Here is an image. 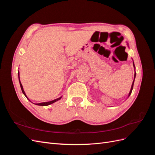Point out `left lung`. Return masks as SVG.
Listing matches in <instances>:
<instances>
[{"instance_id":"1","label":"left lung","mask_w":155,"mask_h":155,"mask_svg":"<svg viewBox=\"0 0 155 155\" xmlns=\"http://www.w3.org/2000/svg\"><path fill=\"white\" fill-rule=\"evenodd\" d=\"M133 66H134V68H135V66H134V62H133ZM135 77H136V72H135V73H134V80H133V84H132V87H131V88H130V92H129V96L130 95V94H131V92H132V91H133V85H134V79H135Z\"/></svg>"}]
</instances>
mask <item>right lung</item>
Wrapping results in <instances>:
<instances>
[{
	"label": "right lung",
	"mask_w": 155,
	"mask_h": 155,
	"mask_svg": "<svg viewBox=\"0 0 155 155\" xmlns=\"http://www.w3.org/2000/svg\"><path fill=\"white\" fill-rule=\"evenodd\" d=\"M18 79H19V83H20V86H21V90H22V93L24 94V95L27 97V96H26V94H25V91H24V90H23V87H22V84H21V81H20V78H19V72H18ZM28 98V97H27ZM61 98V97H59V98H58V99H55V100H52V101H48V102H43V103H40V104H36L35 105H41V106H46V105H50V104H52L53 103H54V102H55V101H58V100H59Z\"/></svg>",
	"instance_id": "1"
}]
</instances>
